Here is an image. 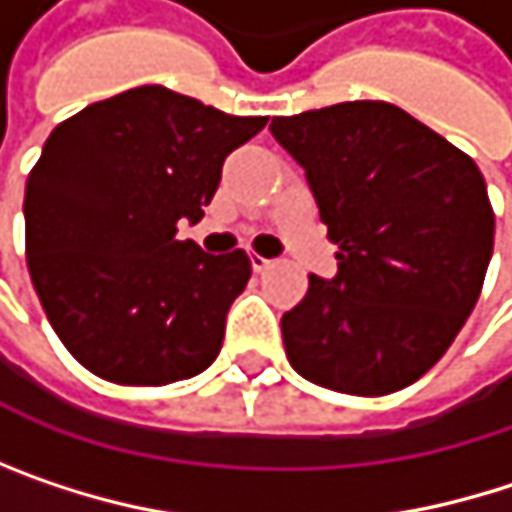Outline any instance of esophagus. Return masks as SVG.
Listing matches in <instances>:
<instances>
[{
	"label": "esophagus",
	"instance_id": "esophagus-1",
	"mask_svg": "<svg viewBox=\"0 0 512 512\" xmlns=\"http://www.w3.org/2000/svg\"><path fill=\"white\" fill-rule=\"evenodd\" d=\"M272 266V260H266V257H260V255H252V269L255 272H266Z\"/></svg>",
	"mask_w": 512,
	"mask_h": 512
}]
</instances>
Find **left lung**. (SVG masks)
Here are the masks:
<instances>
[{"label":"left lung","mask_w":512,"mask_h":512,"mask_svg":"<svg viewBox=\"0 0 512 512\" xmlns=\"http://www.w3.org/2000/svg\"><path fill=\"white\" fill-rule=\"evenodd\" d=\"M308 177L338 275H308L281 317L284 353L314 385L382 397L421 379L468 320L495 213L474 159L385 100L272 118Z\"/></svg>","instance_id":"8db88e82"}]
</instances>
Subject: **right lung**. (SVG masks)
Segmentation results:
<instances>
[{"label": "right lung", "mask_w": 512, "mask_h": 512, "mask_svg": "<svg viewBox=\"0 0 512 512\" xmlns=\"http://www.w3.org/2000/svg\"><path fill=\"white\" fill-rule=\"evenodd\" d=\"M269 118H240L165 85L91 103L50 133L26 183V263L44 314L85 370L115 385H168L207 370L243 249L177 240L219 189L222 162Z\"/></svg>", "instance_id": "right-lung-1"}]
</instances>
